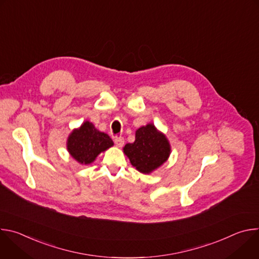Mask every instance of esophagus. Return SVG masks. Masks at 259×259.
Segmentation results:
<instances>
[{
  "mask_svg": "<svg viewBox=\"0 0 259 259\" xmlns=\"http://www.w3.org/2000/svg\"><path fill=\"white\" fill-rule=\"evenodd\" d=\"M115 143L117 144V146L122 147L124 145V138L123 137H116L115 138Z\"/></svg>",
  "mask_w": 259,
  "mask_h": 259,
  "instance_id": "34e87169",
  "label": "esophagus"
}]
</instances>
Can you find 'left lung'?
<instances>
[{
  "instance_id": "obj_1",
  "label": "left lung",
  "mask_w": 259,
  "mask_h": 259,
  "mask_svg": "<svg viewBox=\"0 0 259 259\" xmlns=\"http://www.w3.org/2000/svg\"><path fill=\"white\" fill-rule=\"evenodd\" d=\"M123 151L137 171L151 174L169 159L171 145L166 135L149 123L136 130L135 141L127 143Z\"/></svg>"
}]
</instances>
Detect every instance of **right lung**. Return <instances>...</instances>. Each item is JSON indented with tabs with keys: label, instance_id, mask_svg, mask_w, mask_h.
Here are the masks:
<instances>
[{
	"label": "right lung",
	"instance_id": "1",
	"mask_svg": "<svg viewBox=\"0 0 259 259\" xmlns=\"http://www.w3.org/2000/svg\"><path fill=\"white\" fill-rule=\"evenodd\" d=\"M113 145L112 138L97 130L89 121L73 129L66 140L67 152L81 165L92 164L101 153Z\"/></svg>",
	"mask_w": 259,
	"mask_h": 259
}]
</instances>
